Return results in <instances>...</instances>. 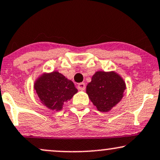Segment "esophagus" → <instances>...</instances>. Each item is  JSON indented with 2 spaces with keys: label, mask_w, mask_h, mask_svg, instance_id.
<instances>
[{
  "label": "esophagus",
  "mask_w": 160,
  "mask_h": 160,
  "mask_svg": "<svg viewBox=\"0 0 160 160\" xmlns=\"http://www.w3.org/2000/svg\"><path fill=\"white\" fill-rule=\"evenodd\" d=\"M78 88L79 90H80V91H84L86 88V85L84 82H80V83H79L78 85Z\"/></svg>",
  "instance_id": "34e87169"
}]
</instances>
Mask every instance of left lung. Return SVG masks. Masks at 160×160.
Segmentation results:
<instances>
[{"instance_id": "left-lung-1", "label": "left lung", "mask_w": 160, "mask_h": 160, "mask_svg": "<svg viewBox=\"0 0 160 160\" xmlns=\"http://www.w3.org/2000/svg\"><path fill=\"white\" fill-rule=\"evenodd\" d=\"M126 82L115 71H97L86 86V94L98 111H110L122 101Z\"/></svg>"}]
</instances>
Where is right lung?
<instances>
[{"label":"right lung","mask_w":160,"mask_h":160,"mask_svg":"<svg viewBox=\"0 0 160 160\" xmlns=\"http://www.w3.org/2000/svg\"><path fill=\"white\" fill-rule=\"evenodd\" d=\"M33 88L38 101L51 110L60 111L78 90L74 82L58 71L44 72L35 80Z\"/></svg>","instance_id":"1"}]
</instances>
